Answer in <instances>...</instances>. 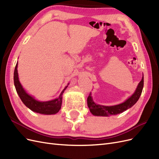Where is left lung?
I'll return each mask as SVG.
<instances>
[{
	"instance_id": "left-lung-1",
	"label": "left lung",
	"mask_w": 159,
	"mask_h": 159,
	"mask_svg": "<svg viewBox=\"0 0 159 159\" xmlns=\"http://www.w3.org/2000/svg\"><path fill=\"white\" fill-rule=\"evenodd\" d=\"M144 85V77L143 76L141 81L138 84L137 88L134 93L125 102L113 106H104L99 104H96L92 99L89 93L88 98V106L91 113L95 116H104L108 117L109 115H115L123 113L125 111L131 108L137 103L141 95Z\"/></svg>"
}]
</instances>
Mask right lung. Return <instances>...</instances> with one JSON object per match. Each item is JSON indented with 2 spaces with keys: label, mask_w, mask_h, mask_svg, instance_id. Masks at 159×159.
Here are the masks:
<instances>
[{
  "label": "right lung",
  "mask_w": 159,
  "mask_h": 159,
  "mask_svg": "<svg viewBox=\"0 0 159 159\" xmlns=\"http://www.w3.org/2000/svg\"><path fill=\"white\" fill-rule=\"evenodd\" d=\"M17 67L18 62L16 63L14 72V86H15L16 92L18 94L19 97H20L23 103L27 107L32 110V111L44 115H52L56 114L58 112L61 106L62 95H63V93L64 92V91L66 90L67 87H68V85L61 91L58 98L48 101V102H39V101L36 100L31 95H28L22 88V86L18 80Z\"/></svg>",
  "instance_id": "add662e5"
}]
</instances>
